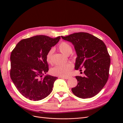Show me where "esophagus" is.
Returning <instances> with one entry per match:
<instances>
[{
  "label": "esophagus",
  "instance_id": "esophagus-1",
  "mask_svg": "<svg viewBox=\"0 0 123 123\" xmlns=\"http://www.w3.org/2000/svg\"><path fill=\"white\" fill-rule=\"evenodd\" d=\"M60 78H63L65 79H69V78H70V77H62V76H60L59 77Z\"/></svg>",
  "mask_w": 123,
  "mask_h": 123
}]
</instances>
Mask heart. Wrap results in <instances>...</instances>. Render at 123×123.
I'll use <instances>...</instances> for the list:
<instances>
[{"instance_id":"b5f03b06","label":"heart","mask_w":123,"mask_h":123,"mask_svg":"<svg viewBox=\"0 0 123 123\" xmlns=\"http://www.w3.org/2000/svg\"><path fill=\"white\" fill-rule=\"evenodd\" d=\"M58 48L64 55L68 56L72 53V48L71 45L66 42H61ZM53 53V49H50L46 55V60L49 64L52 63V56ZM73 69V65L71 64H66L62 65H56L50 70L51 73L55 76L67 77L70 75Z\"/></svg>"}]
</instances>
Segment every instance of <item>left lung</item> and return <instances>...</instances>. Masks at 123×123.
Listing matches in <instances>:
<instances>
[{"label":"left lung","instance_id":"8db88e82","mask_svg":"<svg viewBox=\"0 0 123 123\" xmlns=\"http://www.w3.org/2000/svg\"><path fill=\"white\" fill-rule=\"evenodd\" d=\"M61 37L74 47L77 55L75 69L85 68L84 77L76 76L78 84L72 88L73 93L82 99L93 97L100 92L108 79L111 60L106 45L100 39L85 32Z\"/></svg>","mask_w":123,"mask_h":123}]
</instances>
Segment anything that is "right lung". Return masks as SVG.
Returning <instances> with one entry per match:
<instances>
[{
    "mask_svg": "<svg viewBox=\"0 0 123 123\" xmlns=\"http://www.w3.org/2000/svg\"><path fill=\"white\" fill-rule=\"evenodd\" d=\"M60 36L52 38L37 35L19 41L11 53L10 77L18 91L30 100L39 101L52 91L56 77L48 71L46 55L59 42Z\"/></svg>",
    "mask_w": 123,
    "mask_h": 123,
    "instance_id": "1",
    "label": "right lung"
}]
</instances>
